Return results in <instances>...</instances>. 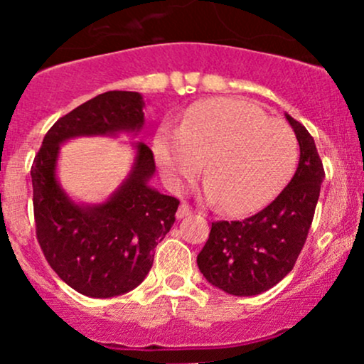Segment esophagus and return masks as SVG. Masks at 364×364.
I'll use <instances>...</instances> for the list:
<instances>
[{"label": "esophagus", "instance_id": "obj_1", "mask_svg": "<svg viewBox=\"0 0 364 364\" xmlns=\"http://www.w3.org/2000/svg\"><path fill=\"white\" fill-rule=\"evenodd\" d=\"M190 214H191V209H190L188 203H186V202H181V203H179L178 213H176V215H178V219L186 218V215H190Z\"/></svg>", "mask_w": 364, "mask_h": 364}]
</instances>
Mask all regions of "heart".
Wrapping results in <instances>:
<instances>
[{
  "instance_id": "1",
  "label": "heart",
  "mask_w": 364,
  "mask_h": 364,
  "mask_svg": "<svg viewBox=\"0 0 364 364\" xmlns=\"http://www.w3.org/2000/svg\"><path fill=\"white\" fill-rule=\"evenodd\" d=\"M154 155L176 190L200 173L205 161V197L219 200L226 213L245 214L266 205L289 181L297 139L254 103L215 98L191 107L178 131L162 127Z\"/></svg>"
}]
</instances>
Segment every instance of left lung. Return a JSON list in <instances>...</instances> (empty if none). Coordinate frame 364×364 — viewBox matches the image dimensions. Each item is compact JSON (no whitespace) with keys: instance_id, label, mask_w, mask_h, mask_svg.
I'll return each mask as SVG.
<instances>
[{"instance_id":"obj_1","label":"left lung","mask_w":364,"mask_h":364,"mask_svg":"<svg viewBox=\"0 0 364 364\" xmlns=\"http://www.w3.org/2000/svg\"><path fill=\"white\" fill-rule=\"evenodd\" d=\"M287 115L301 157L294 178L261 213L243 221H215L197 264L210 285L238 297L269 290L294 269L304 247L325 179L314 139Z\"/></svg>"}]
</instances>
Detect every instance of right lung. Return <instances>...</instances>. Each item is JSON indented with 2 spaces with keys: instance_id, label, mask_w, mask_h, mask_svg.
<instances>
[{
  "instance_id": "1",
  "label": "right lung",
  "mask_w": 364,
  "mask_h": 364,
  "mask_svg": "<svg viewBox=\"0 0 364 364\" xmlns=\"http://www.w3.org/2000/svg\"><path fill=\"white\" fill-rule=\"evenodd\" d=\"M136 91H107L60 117L31 167L36 237L48 264L75 292L109 299L136 289L154 264V249L174 225L179 200L149 181L154 154L134 143L131 173L109 200L75 203L57 179L60 145L79 136L136 134L145 124Z\"/></svg>"
}]
</instances>
